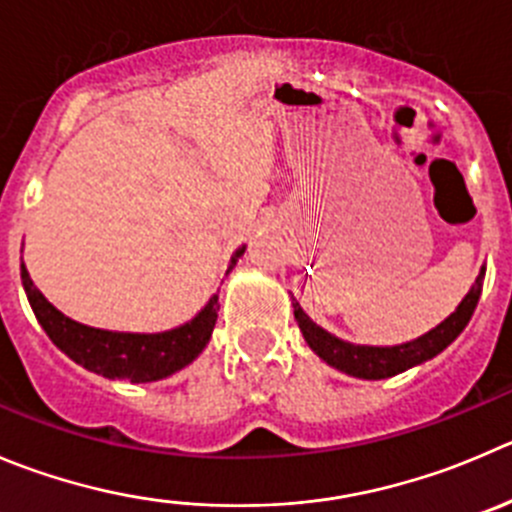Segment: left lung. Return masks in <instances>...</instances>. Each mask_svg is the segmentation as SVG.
<instances>
[{
  "instance_id": "left-lung-1",
  "label": "left lung",
  "mask_w": 512,
  "mask_h": 512,
  "mask_svg": "<svg viewBox=\"0 0 512 512\" xmlns=\"http://www.w3.org/2000/svg\"><path fill=\"white\" fill-rule=\"evenodd\" d=\"M483 277L485 267L480 270L478 280L470 287L468 295L463 297V302L455 307L453 315L445 317L438 327L425 332L418 340L395 347L352 345V342L340 340V337L330 335V332L322 330L320 325H315V322L305 315L300 302L292 300V307H295V320L297 325H300V332L305 335V342L312 347V352H317V355L327 362V365L337 367V370L347 372V375L352 377H362V380H385V377L400 375V372L410 370V367L440 355V352L465 330V325L470 322L475 305H478L480 300V292H483Z\"/></svg>"
}]
</instances>
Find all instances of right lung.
<instances>
[{
  "instance_id": "1",
  "label": "right lung",
  "mask_w": 512,
  "mask_h": 512,
  "mask_svg": "<svg viewBox=\"0 0 512 512\" xmlns=\"http://www.w3.org/2000/svg\"><path fill=\"white\" fill-rule=\"evenodd\" d=\"M242 252H245V247H240L232 255L225 275H230L232 267L242 257ZM22 285L24 292H27L29 305L34 310V317L44 327L49 340L64 355L72 357L77 365L87 367L89 372H97L102 377H109V380L155 382L190 365L205 350L207 342H210L217 322V310H220L217 295H212L210 302L190 322L175 327V330L155 332V335H145V332H112L87 327L82 322H74L67 315H62L34 287L24 262Z\"/></svg>"
}]
</instances>
